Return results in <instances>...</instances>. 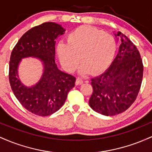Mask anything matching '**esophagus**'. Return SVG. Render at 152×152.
<instances>
[{"label":"esophagus","mask_w":152,"mask_h":152,"mask_svg":"<svg viewBox=\"0 0 152 152\" xmlns=\"http://www.w3.org/2000/svg\"><path fill=\"white\" fill-rule=\"evenodd\" d=\"M83 80L81 78L78 77L77 78H76V85H81V84H82V83H83Z\"/></svg>","instance_id":"34e87169"}]
</instances>
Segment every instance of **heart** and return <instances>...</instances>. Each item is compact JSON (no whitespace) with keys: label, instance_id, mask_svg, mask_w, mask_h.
I'll list each match as a JSON object with an SVG mask.
<instances>
[{"label":"heart","instance_id":"obj_1","mask_svg":"<svg viewBox=\"0 0 152 152\" xmlns=\"http://www.w3.org/2000/svg\"><path fill=\"white\" fill-rule=\"evenodd\" d=\"M116 49L112 35L90 26H79L68 35L67 43L60 41L57 45L63 67L73 72L81 61L82 74L91 71L96 74L105 71L114 60Z\"/></svg>","mask_w":152,"mask_h":152}]
</instances>
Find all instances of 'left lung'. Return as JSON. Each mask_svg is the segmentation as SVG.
<instances>
[{"label": "left lung", "mask_w": 152, "mask_h": 152, "mask_svg": "<svg viewBox=\"0 0 152 152\" xmlns=\"http://www.w3.org/2000/svg\"><path fill=\"white\" fill-rule=\"evenodd\" d=\"M121 44L109 69L91 79L93 93L89 106L105 116H114L128 109L137 99L143 78L142 59L137 46L121 32L115 34Z\"/></svg>", "instance_id": "obj_1"}]
</instances>
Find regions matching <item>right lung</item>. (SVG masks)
Segmentation results:
<instances>
[{
	"mask_svg": "<svg viewBox=\"0 0 152 152\" xmlns=\"http://www.w3.org/2000/svg\"><path fill=\"white\" fill-rule=\"evenodd\" d=\"M64 31L58 23H43L23 35L11 52L8 74L11 89L20 104L38 116H49L58 111L75 85L76 78L59 70L55 63L56 39ZM31 56L40 59L45 69L40 81L27 87L18 78V67L22 58Z\"/></svg>",
	"mask_w": 152,
	"mask_h": 152,
	"instance_id": "right-lung-1",
	"label": "right lung"
}]
</instances>
